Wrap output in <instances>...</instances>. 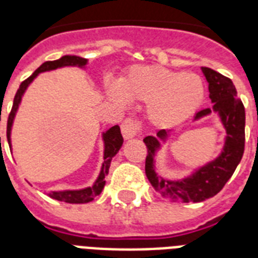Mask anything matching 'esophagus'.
<instances>
[{
    "instance_id": "obj_1",
    "label": "esophagus",
    "mask_w": 258,
    "mask_h": 258,
    "mask_svg": "<svg viewBox=\"0 0 258 258\" xmlns=\"http://www.w3.org/2000/svg\"><path fill=\"white\" fill-rule=\"evenodd\" d=\"M121 135L124 139H131V138L137 137L138 134L141 133L142 123L135 119H124V121L121 123Z\"/></svg>"
}]
</instances>
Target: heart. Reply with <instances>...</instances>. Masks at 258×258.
Listing matches in <instances>:
<instances>
[{
	"label": "heart",
	"instance_id": "obj_1",
	"mask_svg": "<svg viewBox=\"0 0 258 258\" xmlns=\"http://www.w3.org/2000/svg\"><path fill=\"white\" fill-rule=\"evenodd\" d=\"M116 101L149 103L147 116L157 127L169 128L192 116L205 99V84L198 75L179 74L157 66L135 67L120 80V88L109 86Z\"/></svg>",
	"mask_w": 258,
	"mask_h": 258
}]
</instances>
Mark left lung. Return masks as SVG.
Here are the masks:
<instances>
[{"instance_id": "obj_1", "label": "left lung", "mask_w": 258, "mask_h": 258, "mask_svg": "<svg viewBox=\"0 0 258 258\" xmlns=\"http://www.w3.org/2000/svg\"><path fill=\"white\" fill-rule=\"evenodd\" d=\"M205 78L209 83V97L213 103L212 108L201 109L194 119H201L213 111L220 115L221 121L226 130L225 146L220 157L208 165L202 166L192 175L182 180H167L158 176L154 169V155L167 133L161 130L157 137H146L143 139L147 147L146 157V175L153 187L163 198L175 202H202L212 198L222 190L230 179L233 172L241 162L245 149V108L237 96L236 87L229 78L216 71L202 67Z\"/></svg>"}]
</instances>
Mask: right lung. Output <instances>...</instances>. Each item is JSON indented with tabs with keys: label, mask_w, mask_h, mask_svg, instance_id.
I'll return each instance as SVG.
<instances>
[{
	"label": "right lung",
	"mask_w": 258,
	"mask_h": 258,
	"mask_svg": "<svg viewBox=\"0 0 258 258\" xmlns=\"http://www.w3.org/2000/svg\"><path fill=\"white\" fill-rule=\"evenodd\" d=\"M87 64V60L79 56H62L58 60L54 61H45L42 66H40L37 70L34 71L33 75L29 78L24 80L21 83L20 88L17 89V93L14 96L13 100V107L8 117V127H6V138H8V143L10 145V130H12V124H13L14 115L17 112V108L20 103H21V97L25 92V89L28 88L30 83L33 82V79L41 72L45 71H52L56 68H61V67H70V66H78V67H84ZM1 139V138H0ZM103 141H104V162L101 166V171L97 176L96 182L93 183V186L83 190H66V191H52L49 192V197L54 198V200L61 201V202H67V204H87L89 201H92L96 196H99L104 187L105 180L104 178L108 174L109 166H111V161L112 158L116 155V153L120 150L121 145H123V137L120 134V127L119 125H113L108 131H105L103 134Z\"/></svg>",
	"instance_id": "add662e5"
}]
</instances>
